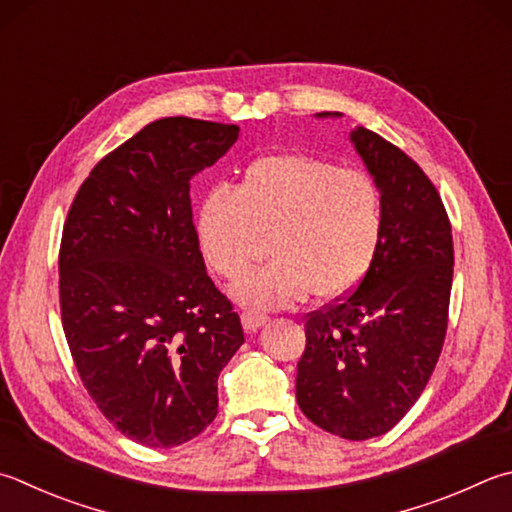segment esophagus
<instances>
[{
  "label": "esophagus",
  "instance_id": "obj_1",
  "mask_svg": "<svg viewBox=\"0 0 512 512\" xmlns=\"http://www.w3.org/2000/svg\"><path fill=\"white\" fill-rule=\"evenodd\" d=\"M266 322H268V318L259 311H244V313H241V324H244L246 331H257L259 327H264Z\"/></svg>",
  "mask_w": 512,
  "mask_h": 512
}]
</instances>
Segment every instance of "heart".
I'll list each match as a JSON object with an SVG mask.
<instances>
[{"mask_svg":"<svg viewBox=\"0 0 512 512\" xmlns=\"http://www.w3.org/2000/svg\"><path fill=\"white\" fill-rule=\"evenodd\" d=\"M383 203L365 172L302 152L259 156L235 190L217 185L201 199L194 235L212 271L226 280L248 271L271 241L273 259L235 286L237 300L280 309L313 291L338 300L356 288L374 262Z\"/></svg>","mask_w":512,"mask_h":512,"instance_id":"1","label":"heart"}]
</instances>
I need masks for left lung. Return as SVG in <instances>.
Instances as JSON below:
<instances>
[{
	"instance_id": "1",
	"label": "left lung",
	"mask_w": 512,
	"mask_h": 512,
	"mask_svg": "<svg viewBox=\"0 0 512 512\" xmlns=\"http://www.w3.org/2000/svg\"><path fill=\"white\" fill-rule=\"evenodd\" d=\"M351 143L380 192L383 230L356 291L309 313L295 396L324 432L365 441L392 430L432 376L448 329L454 248L448 212L421 167L365 127Z\"/></svg>"
}]
</instances>
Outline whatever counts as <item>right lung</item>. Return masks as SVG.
Returning <instances> with one entry per match:
<instances>
[{
	"mask_svg": "<svg viewBox=\"0 0 512 512\" xmlns=\"http://www.w3.org/2000/svg\"><path fill=\"white\" fill-rule=\"evenodd\" d=\"M237 125L161 118L80 185L60 244L62 327L76 369L116 430L147 448L194 439L217 416V378L244 342L206 273L190 179Z\"/></svg>",
	"mask_w": 512,
	"mask_h": 512,
	"instance_id": "right-lung-1",
	"label": "right lung"
}]
</instances>
